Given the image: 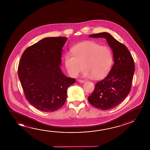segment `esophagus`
Instances as JSON below:
<instances>
[{
    "instance_id": "esophagus-1",
    "label": "esophagus",
    "mask_w": 150,
    "mask_h": 150,
    "mask_svg": "<svg viewBox=\"0 0 150 150\" xmlns=\"http://www.w3.org/2000/svg\"><path fill=\"white\" fill-rule=\"evenodd\" d=\"M77 81H79V82H80V83H83L85 82V80H81V79H78Z\"/></svg>"
}]
</instances>
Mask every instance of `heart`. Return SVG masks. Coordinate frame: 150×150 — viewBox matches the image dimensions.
Wrapping results in <instances>:
<instances>
[{"label": "heart", "instance_id": "b5f03b06", "mask_svg": "<svg viewBox=\"0 0 150 150\" xmlns=\"http://www.w3.org/2000/svg\"><path fill=\"white\" fill-rule=\"evenodd\" d=\"M72 54H65L64 63L69 74L73 77L78 76L84 66V76L100 79L108 74L113 63L110 48L93 41L76 44L72 49Z\"/></svg>", "mask_w": 150, "mask_h": 150}]
</instances>
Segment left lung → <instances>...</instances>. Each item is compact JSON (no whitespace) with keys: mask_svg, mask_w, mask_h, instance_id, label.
<instances>
[{"mask_svg":"<svg viewBox=\"0 0 150 150\" xmlns=\"http://www.w3.org/2000/svg\"><path fill=\"white\" fill-rule=\"evenodd\" d=\"M93 38H104L112 50L114 64L108 75L95 84L88 97L91 105L103 110L115 108L130 93L135 67L128 48L107 32L91 35Z\"/></svg>","mask_w":150,"mask_h":150,"instance_id":"8db88e82","label":"left lung"}]
</instances>
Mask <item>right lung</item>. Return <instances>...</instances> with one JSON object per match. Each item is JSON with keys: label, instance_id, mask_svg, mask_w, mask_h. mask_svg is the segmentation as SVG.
I'll return each instance as SVG.
<instances>
[{"label": "right lung", "instance_id": "obj_1", "mask_svg": "<svg viewBox=\"0 0 150 150\" xmlns=\"http://www.w3.org/2000/svg\"><path fill=\"white\" fill-rule=\"evenodd\" d=\"M66 37H49L23 52L18 73L25 97L44 112L57 110L66 101L67 90L75 79L64 75L60 66Z\"/></svg>", "mask_w": 150, "mask_h": 150}]
</instances>
